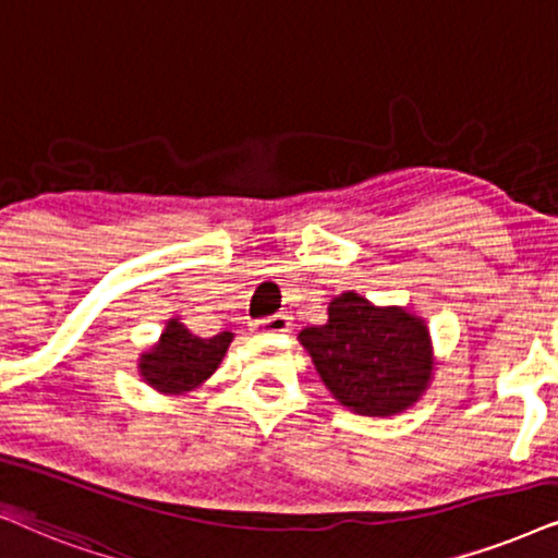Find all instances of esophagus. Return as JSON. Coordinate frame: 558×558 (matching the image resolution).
<instances>
[{
	"mask_svg": "<svg viewBox=\"0 0 558 558\" xmlns=\"http://www.w3.org/2000/svg\"><path fill=\"white\" fill-rule=\"evenodd\" d=\"M252 327H255V331H288L291 329V316L272 314V316H265V319H257Z\"/></svg>",
	"mask_w": 558,
	"mask_h": 558,
	"instance_id": "esophagus-1",
	"label": "esophagus"
}]
</instances>
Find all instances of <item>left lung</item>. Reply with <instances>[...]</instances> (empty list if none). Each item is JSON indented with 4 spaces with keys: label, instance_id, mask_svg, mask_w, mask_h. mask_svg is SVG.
Instances as JSON below:
<instances>
[{
    "label": "left lung",
    "instance_id": "obj_1",
    "mask_svg": "<svg viewBox=\"0 0 558 558\" xmlns=\"http://www.w3.org/2000/svg\"><path fill=\"white\" fill-rule=\"evenodd\" d=\"M299 340L331 397L365 417L404 412L433 378L425 319L401 306H373L355 291L331 299L327 324L301 329Z\"/></svg>",
    "mask_w": 558,
    "mask_h": 558
}]
</instances>
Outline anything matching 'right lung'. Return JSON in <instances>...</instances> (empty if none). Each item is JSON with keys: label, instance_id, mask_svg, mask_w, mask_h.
Masks as SVG:
<instances>
[{"label": "right lung", "instance_id": "obj_1", "mask_svg": "<svg viewBox=\"0 0 558 558\" xmlns=\"http://www.w3.org/2000/svg\"><path fill=\"white\" fill-rule=\"evenodd\" d=\"M231 340H234L231 331H218V335L203 340L180 319H169L159 342L141 355L138 373L151 389L180 397V393L197 389L203 380L214 376V371L227 355Z\"/></svg>", "mask_w": 558, "mask_h": 558}]
</instances>
